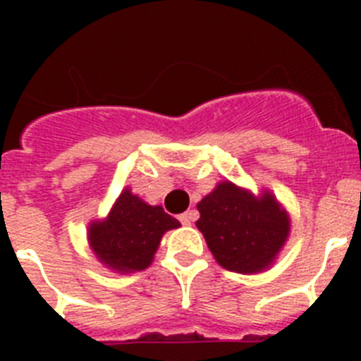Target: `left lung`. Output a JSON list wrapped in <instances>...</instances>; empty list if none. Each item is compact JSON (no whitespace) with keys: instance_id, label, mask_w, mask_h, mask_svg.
Returning a JSON list of instances; mask_svg holds the SVG:
<instances>
[{"instance_id":"left-lung-1","label":"left lung","mask_w":361,"mask_h":361,"mask_svg":"<svg viewBox=\"0 0 361 361\" xmlns=\"http://www.w3.org/2000/svg\"><path fill=\"white\" fill-rule=\"evenodd\" d=\"M180 226L161 206H149L130 188L123 191L104 220L92 222L88 240L95 257L117 273L142 271L153 262L166 231Z\"/></svg>"}]
</instances>
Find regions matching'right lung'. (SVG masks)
I'll list each match as a JSON object with an SVG mask.
<instances>
[{
    "instance_id": "add662e5",
    "label": "right lung",
    "mask_w": 361,
    "mask_h": 361,
    "mask_svg": "<svg viewBox=\"0 0 361 361\" xmlns=\"http://www.w3.org/2000/svg\"><path fill=\"white\" fill-rule=\"evenodd\" d=\"M197 209L202 231L216 262L228 271L253 275L267 269L289 237L288 213L275 197L251 195L229 180L216 184Z\"/></svg>"
}]
</instances>
